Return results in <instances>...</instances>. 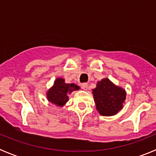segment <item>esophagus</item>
<instances>
[{"instance_id":"1","label":"esophagus","mask_w":156,"mask_h":156,"mask_svg":"<svg viewBox=\"0 0 156 156\" xmlns=\"http://www.w3.org/2000/svg\"><path fill=\"white\" fill-rule=\"evenodd\" d=\"M82 87L83 90H87V87H88V84L87 83H82Z\"/></svg>"}]
</instances>
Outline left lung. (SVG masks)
<instances>
[{
	"label": "left lung",
	"mask_w": 156,
	"mask_h": 156,
	"mask_svg": "<svg viewBox=\"0 0 156 156\" xmlns=\"http://www.w3.org/2000/svg\"><path fill=\"white\" fill-rule=\"evenodd\" d=\"M92 93L96 108L104 116L118 113L123 107L126 95L125 90L114 84L108 78L98 81Z\"/></svg>",
	"instance_id": "left-lung-1"
}]
</instances>
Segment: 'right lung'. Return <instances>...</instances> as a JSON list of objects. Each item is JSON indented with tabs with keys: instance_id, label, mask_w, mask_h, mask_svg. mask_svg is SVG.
<instances>
[{
	"instance_id": "right-lung-1",
	"label": "right lung",
	"mask_w": 156,
	"mask_h": 156,
	"mask_svg": "<svg viewBox=\"0 0 156 156\" xmlns=\"http://www.w3.org/2000/svg\"><path fill=\"white\" fill-rule=\"evenodd\" d=\"M80 87L75 83H66L62 78H57L54 85L47 92V98L50 102L62 107L69 101L68 94L73 90H78Z\"/></svg>"
}]
</instances>
